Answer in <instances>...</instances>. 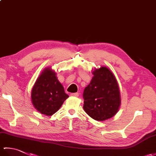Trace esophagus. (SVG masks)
<instances>
[{"label":"esophagus","mask_w":156,"mask_h":156,"mask_svg":"<svg viewBox=\"0 0 156 156\" xmlns=\"http://www.w3.org/2000/svg\"><path fill=\"white\" fill-rule=\"evenodd\" d=\"M70 95L72 96V97H78L79 94L78 93V92H75V93H72Z\"/></svg>","instance_id":"1"}]
</instances>
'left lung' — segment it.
Returning a JSON list of instances; mask_svg holds the SVG:
<instances>
[{
    "label": "left lung",
    "instance_id": "obj_1",
    "mask_svg": "<svg viewBox=\"0 0 156 156\" xmlns=\"http://www.w3.org/2000/svg\"><path fill=\"white\" fill-rule=\"evenodd\" d=\"M83 92V108L91 118L103 121L112 118L120 108V90L114 74L107 67L95 68Z\"/></svg>",
    "mask_w": 156,
    "mask_h": 156
}]
</instances>
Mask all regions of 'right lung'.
Instances as JSON below:
<instances>
[{
    "label": "right lung",
    "instance_id": "right-lung-1",
    "mask_svg": "<svg viewBox=\"0 0 156 156\" xmlns=\"http://www.w3.org/2000/svg\"><path fill=\"white\" fill-rule=\"evenodd\" d=\"M56 74L51 67L45 68L31 90V98L34 107L40 113L48 116L57 112L69 97Z\"/></svg>",
    "mask_w": 156,
    "mask_h": 156
}]
</instances>
